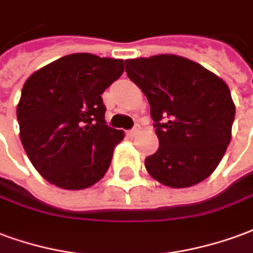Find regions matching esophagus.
<instances>
[{
	"mask_svg": "<svg viewBox=\"0 0 253 253\" xmlns=\"http://www.w3.org/2000/svg\"><path fill=\"white\" fill-rule=\"evenodd\" d=\"M140 130V126L139 125H136L133 129H130V130H128V136H130V137H133V136H136V134L139 133Z\"/></svg>",
	"mask_w": 253,
	"mask_h": 253,
	"instance_id": "34e87169",
	"label": "esophagus"
}]
</instances>
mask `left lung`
I'll return each mask as SVG.
<instances>
[{
	"mask_svg": "<svg viewBox=\"0 0 253 253\" xmlns=\"http://www.w3.org/2000/svg\"><path fill=\"white\" fill-rule=\"evenodd\" d=\"M125 71L148 99L159 139L144 162L148 174L175 189L210 176L230 143L236 108L228 84L176 55L128 59Z\"/></svg>",
	"mask_w": 253,
	"mask_h": 253,
	"instance_id": "1",
	"label": "left lung"
}]
</instances>
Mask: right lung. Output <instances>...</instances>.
I'll return each instance as SVG.
<instances>
[{
	"label": "right lung",
	"mask_w": 253,
	"mask_h": 253,
	"mask_svg": "<svg viewBox=\"0 0 253 253\" xmlns=\"http://www.w3.org/2000/svg\"><path fill=\"white\" fill-rule=\"evenodd\" d=\"M123 73V59L71 53L24 84L17 105L20 139L49 183L82 190L106 174L124 132L106 125L101 94Z\"/></svg>",
	"instance_id": "right-lung-1"
}]
</instances>
